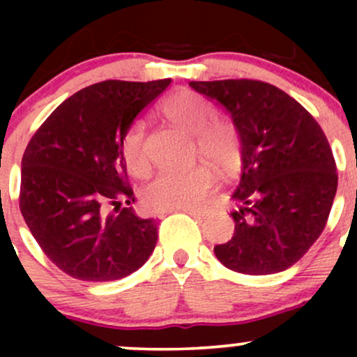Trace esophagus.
<instances>
[{
    "mask_svg": "<svg viewBox=\"0 0 357 357\" xmlns=\"http://www.w3.org/2000/svg\"><path fill=\"white\" fill-rule=\"evenodd\" d=\"M174 211H184V213H188V215H191V216H198V218H202V216L208 215L206 208H184V210H174Z\"/></svg>",
    "mask_w": 357,
    "mask_h": 357,
    "instance_id": "obj_1",
    "label": "esophagus"
}]
</instances>
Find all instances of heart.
<instances>
[{"label":"heart","instance_id":"heart-1","mask_svg":"<svg viewBox=\"0 0 357 357\" xmlns=\"http://www.w3.org/2000/svg\"><path fill=\"white\" fill-rule=\"evenodd\" d=\"M162 114L196 134V144L204 159L220 171L230 173L240 162L238 137L227 122L215 121L216 110L206 99L191 90H179L162 104ZM122 158L130 174L142 178L149 171L144 146V126L134 124L122 137ZM215 176L210 166L198 165L188 171H162L142 188V204L151 211L166 213L196 206L211 190Z\"/></svg>","mask_w":357,"mask_h":357}]
</instances>
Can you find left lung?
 Segmentation results:
<instances>
[{"label":"left lung","instance_id":"obj_1","mask_svg":"<svg viewBox=\"0 0 357 357\" xmlns=\"http://www.w3.org/2000/svg\"><path fill=\"white\" fill-rule=\"evenodd\" d=\"M231 114L241 142V179L231 198L235 233L216 245L227 268L268 275L292 267L321 236L337 171L317 121L284 90L252 79L190 82Z\"/></svg>","mask_w":357,"mask_h":357}]
</instances>
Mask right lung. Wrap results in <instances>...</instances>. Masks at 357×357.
<instances>
[{
    "label": "right lung",
    "mask_w": 357,
    "mask_h": 357,
    "mask_svg": "<svg viewBox=\"0 0 357 357\" xmlns=\"http://www.w3.org/2000/svg\"><path fill=\"white\" fill-rule=\"evenodd\" d=\"M169 84L89 85L61 102L28 142L20 210L45 255L67 275L119 280L153 253L158 225L129 206L136 198L121 144L134 119Z\"/></svg>",
    "instance_id": "obj_1"
}]
</instances>
